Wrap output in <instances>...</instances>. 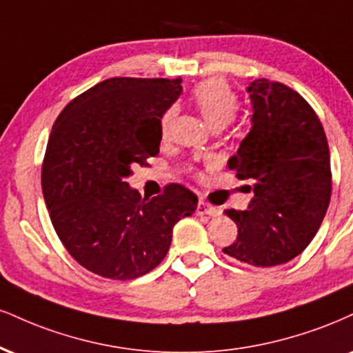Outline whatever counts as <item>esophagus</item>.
I'll use <instances>...</instances> for the list:
<instances>
[{
    "instance_id": "obj_1",
    "label": "esophagus",
    "mask_w": 353,
    "mask_h": 353,
    "mask_svg": "<svg viewBox=\"0 0 353 353\" xmlns=\"http://www.w3.org/2000/svg\"><path fill=\"white\" fill-rule=\"evenodd\" d=\"M197 215H209V217H217V215H220V209H217V207H214V205H209L207 202L201 201V202H199V205H197Z\"/></svg>"
}]
</instances>
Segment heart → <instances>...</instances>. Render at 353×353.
<instances>
[{"instance_id":"heart-1","label":"heart","mask_w":353,"mask_h":353,"mask_svg":"<svg viewBox=\"0 0 353 353\" xmlns=\"http://www.w3.org/2000/svg\"><path fill=\"white\" fill-rule=\"evenodd\" d=\"M190 99L212 130L225 128L239 112V97L232 90L230 85L220 79H210L199 83L192 90ZM176 113V107H169L161 114L159 130L163 136H168L171 131Z\"/></svg>"}]
</instances>
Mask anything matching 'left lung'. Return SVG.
Here are the masks:
<instances>
[{
	"instance_id": "1",
	"label": "left lung",
	"mask_w": 353,
	"mask_h": 353,
	"mask_svg": "<svg viewBox=\"0 0 353 353\" xmlns=\"http://www.w3.org/2000/svg\"><path fill=\"white\" fill-rule=\"evenodd\" d=\"M246 92L252 128L228 169L253 182V199L246 210H225L239 235L223 253L265 268L291 261L316 236L332 190L330 152L321 120L298 92L266 79Z\"/></svg>"
}]
</instances>
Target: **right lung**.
<instances>
[{
    "label": "right lung",
    "instance_id": "right-lung-1",
    "mask_svg": "<svg viewBox=\"0 0 353 353\" xmlns=\"http://www.w3.org/2000/svg\"><path fill=\"white\" fill-rule=\"evenodd\" d=\"M182 79H108L62 110L50 131L42 194L55 233L79 265L110 279H134L164 260L174 225L197 195L169 184L141 199L134 164L159 152V120L179 99Z\"/></svg>",
    "mask_w": 353,
    "mask_h": 353
}]
</instances>
